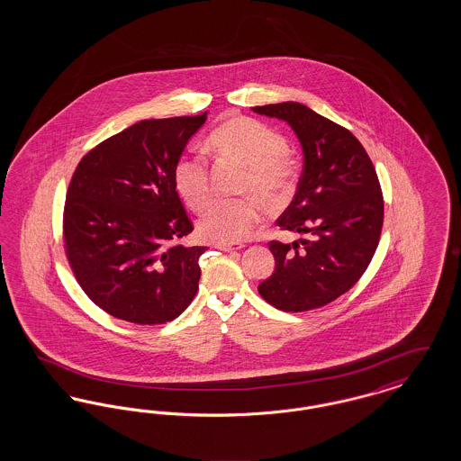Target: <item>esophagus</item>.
Wrapping results in <instances>:
<instances>
[{"label": "esophagus", "mask_w": 461, "mask_h": 461, "mask_svg": "<svg viewBox=\"0 0 461 461\" xmlns=\"http://www.w3.org/2000/svg\"><path fill=\"white\" fill-rule=\"evenodd\" d=\"M216 247L221 249V250L231 252V250H240V249H243V243H224V241H220V243H216Z\"/></svg>", "instance_id": "obj_1"}]
</instances>
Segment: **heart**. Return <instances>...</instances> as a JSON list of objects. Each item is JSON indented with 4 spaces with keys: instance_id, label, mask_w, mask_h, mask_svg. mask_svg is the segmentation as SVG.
I'll list each match as a JSON object with an SVG mask.
<instances>
[{
    "instance_id": "1",
    "label": "heart",
    "mask_w": 461,
    "mask_h": 461,
    "mask_svg": "<svg viewBox=\"0 0 461 461\" xmlns=\"http://www.w3.org/2000/svg\"><path fill=\"white\" fill-rule=\"evenodd\" d=\"M211 145L249 167L241 190L258 194L278 203L292 192L297 177L295 162L288 154L282 132L252 117H237L222 122L209 136ZM176 192L194 211H200L212 194L207 158L200 154L179 155L173 167ZM263 207L252 197L216 198L198 220V233L211 241H241L249 239L259 221Z\"/></svg>"
}]
</instances>
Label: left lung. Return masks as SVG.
Returning a JSON list of instances; mask_svg holds the SVG:
<instances>
[{
	"instance_id": "8db88e82",
	"label": "left lung",
	"mask_w": 461,
	"mask_h": 461,
	"mask_svg": "<svg viewBox=\"0 0 461 461\" xmlns=\"http://www.w3.org/2000/svg\"><path fill=\"white\" fill-rule=\"evenodd\" d=\"M252 110L284 119L301 140L303 176L276 224L311 235L301 243H267L276 264L258 290L285 312L327 306L357 284L380 241L384 195L372 158L349 130L303 104Z\"/></svg>"
}]
</instances>
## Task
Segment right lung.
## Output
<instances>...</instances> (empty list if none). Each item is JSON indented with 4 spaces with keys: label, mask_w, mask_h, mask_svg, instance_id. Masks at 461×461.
Here are the masks:
<instances>
[{
    "label": "right lung",
    "mask_w": 461,
    "mask_h": 461,
    "mask_svg": "<svg viewBox=\"0 0 461 461\" xmlns=\"http://www.w3.org/2000/svg\"><path fill=\"white\" fill-rule=\"evenodd\" d=\"M198 115L147 119L98 143L67 188L62 240L77 284L107 314L134 325L177 318L198 290L205 247L173 183V167Z\"/></svg>",
    "instance_id": "right-lung-1"
}]
</instances>
